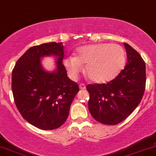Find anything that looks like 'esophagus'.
<instances>
[{"mask_svg":"<svg viewBox=\"0 0 156 156\" xmlns=\"http://www.w3.org/2000/svg\"><path fill=\"white\" fill-rule=\"evenodd\" d=\"M79 87H80V89H81V90H84V89H85V88H86V86H85V84H79Z\"/></svg>","mask_w":156,"mask_h":156,"instance_id":"esophagus-1","label":"esophagus"}]
</instances>
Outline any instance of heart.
I'll use <instances>...</instances> for the list:
<instances>
[{
  "mask_svg": "<svg viewBox=\"0 0 156 156\" xmlns=\"http://www.w3.org/2000/svg\"><path fill=\"white\" fill-rule=\"evenodd\" d=\"M125 53L119 44H97L81 47L77 56H68L62 61L69 76L78 77L85 65L84 72L94 83H106L114 79L125 66Z\"/></svg>",
  "mask_w": 156,
  "mask_h": 156,
  "instance_id": "heart-1",
  "label": "heart"
}]
</instances>
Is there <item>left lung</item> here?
I'll return each instance as SVG.
<instances>
[{
    "label": "left lung",
    "mask_w": 156,
    "mask_h": 156,
    "mask_svg": "<svg viewBox=\"0 0 156 156\" xmlns=\"http://www.w3.org/2000/svg\"><path fill=\"white\" fill-rule=\"evenodd\" d=\"M127 63L107 84H88V108L97 122L108 125L120 123L137 107L146 87V65L137 51L125 43Z\"/></svg>",
    "instance_id": "1"
}]
</instances>
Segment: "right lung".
Here are the masks:
<instances>
[{"mask_svg":"<svg viewBox=\"0 0 156 156\" xmlns=\"http://www.w3.org/2000/svg\"><path fill=\"white\" fill-rule=\"evenodd\" d=\"M57 57L56 69L48 72L41 65L44 56ZM62 43L30 48L18 59L12 72L14 101L23 119L42 130L58 128L66 121L79 87L67 76L62 61Z\"/></svg>","mask_w":156,"mask_h":156,"instance_id":"obj_1","label":"right lung"}]
</instances>
